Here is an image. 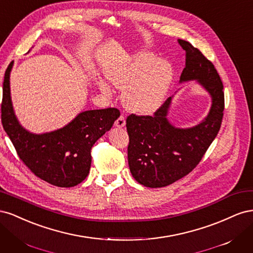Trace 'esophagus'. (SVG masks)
<instances>
[{"label": "esophagus", "mask_w": 253, "mask_h": 253, "mask_svg": "<svg viewBox=\"0 0 253 253\" xmlns=\"http://www.w3.org/2000/svg\"><path fill=\"white\" fill-rule=\"evenodd\" d=\"M115 126H116L117 127H124L126 126V117L124 116V115H120V116L116 119V121H115Z\"/></svg>", "instance_id": "34e87169"}]
</instances>
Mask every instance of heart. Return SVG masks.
<instances>
[{
    "label": "heart",
    "mask_w": 253,
    "mask_h": 253,
    "mask_svg": "<svg viewBox=\"0 0 253 253\" xmlns=\"http://www.w3.org/2000/svg\"><path fill=\"white\" fill-rule=\"evenodd\" d=\"M172 68L166 61L157 60L153 53L143 52L115 63L106 70L109 80L120 88H126V108L135 114L154 113L168 93L172 81ZM104 94H111L105 81L99 82Z\"/></svg>",
    "instance_id": "1"
}]
</instances>
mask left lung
<instances>
[{
  "label": "left lung",
  "instance_id": "obj_1",
  "mask_svg": "<svg viewBox=\"0 0 253 253\" xmlns=\"http://www.w3.org/2000/svg\"><path fill=\"white\" fill-rule=\"evenodd\" d=\"M178 43L186 50L180 82L197 80L210 93L212 106L202 124L186 129L172 126L166 118L171 98L153 116H127L129 170L137 181L149 188L169 186L192 171L216 137L224 116V86L215 66L191 43L180 39Z\"/></svg>",
  "mask_w": 253,
  "mask_h": 253
}]
</instances>
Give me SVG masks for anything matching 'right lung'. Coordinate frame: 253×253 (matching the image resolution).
I'll use <instances>...</instances> for the list:
<instances>
[{"label": "right lung", "instance_id": "obj_1", "mask_svg": "<svg viewBox=\"0 0 253 253\" xmlns=\"http://www.w3.org/2000/svg\"><path fill=\"white\" fill-rule=\"evenodd\" d=\"M7 67L3 82L1 120L17 154L37 177L50 185L70 188L86 178L94 143L111 129L120 112L116 108L80 113L71 124L58 131L42 135L27 132L18 122L12 110L9 74Z\"/></svg>", "mask_w": 253, "mask_h": 253}]
</instances>
